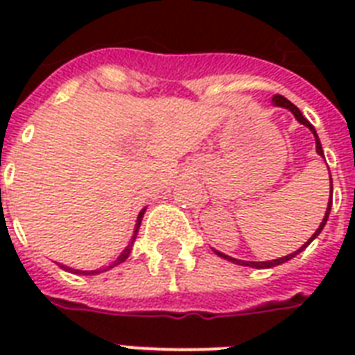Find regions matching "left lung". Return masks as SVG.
I'll return each mask as SVG.
<instances>
[{
    "instance_id": "left-lung-1",
    "label": "left lung",
    "mask_w": 355,
    "mask_h": 355,
    "mask_svg": "<svg viewBox=\"0 0 355 355\" xmlns=\"http://www.w3.org/2000/svg\"><path fill=\"white\" fill-rule=\"evenodd\" d=\"M272 103H275L276 107L289 108V110H291V112L295 114V118H297L298 121L302 123V125H306V127H309V130H311V132H313V136H315V144H317V153H319L320 156H324V153H322V145H320V139H319V136H317V132H315L313 125H311V123H309L308 119L304 118L302 112H300V110H298V108L295 107V105H293V103L289 101V99H286V97H284V96H275V97H272ZM330 182H331V175H330ZM331 189H334V184H331ZM330 210H331V197H330V202H328V208H326V216H324V219H322V223H320V227L317 228V232L313 234V237H311V239H309V241L306 243V245H304V247L298 248L297 252L289 254V256H284V258H280V259H272V261H241V259L230 258V256H227V254H221V252H217V254H219V256H221V258L230 259V261H234V263H237V265H248V267H256V269H267V267H276V265H280V263H284V261H289V259H291V258H295V256H297L298 252H302L304 248L308 247L309 243L313 241L315 237L319 236L320 230H322V228H324L326 221H328V216H330Z\"/></svg>"
}]
</instances>
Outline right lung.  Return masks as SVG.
I'll list each match as a JSON object with an SVG mask.
<instances>
[{
	"mask_svg": "<svg viewBox=\"0 0 355 355\" xmlns=\"http://www.w3.org/2000/svg\"><path fill=\"white\" fill-rule=\"evenodd\" d=\"M144 211H145V210L139 211L138 221H136V230H134V236H132V241L128 243V247L125 248V250H123V252H121V256H119V258L116 259V261H114V265H110V269H112V267H116V265L123 263V261H125V259L128 258V254H130V250H132L134 239H136V232H138L139 225H141V217H144ZM62 267H64V265H62ZM64 269H66V270H73V269H68V267H64ZM75 272H77V275H97V272H101V270H75Z\"/></svg>",
	"mask_w": 355,
	"mask_h": 355,
	"instance_id": "obj_1",
	"label": "right lung"
}]
</instances>
